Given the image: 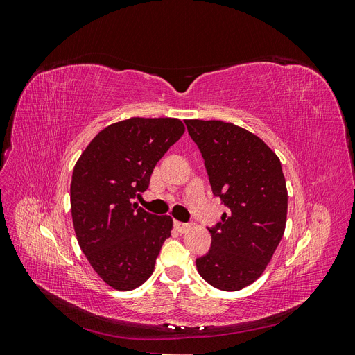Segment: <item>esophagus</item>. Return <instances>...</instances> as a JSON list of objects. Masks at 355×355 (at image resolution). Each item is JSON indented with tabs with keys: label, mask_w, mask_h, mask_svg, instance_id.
Returning <instances> with one entry per match:
<instances>
[{
	"label": "esophagus",
	"mask_w": 355,
	"mask_h": 355,
	"mask_svg": "<svg viewBox=\"0 0 355 355\" xmlns=\"http://www.w3.org/2000/svg\"><path fill=\"white\" fill-rule=\"evenodd\" d=\"M175 228H176L178 232L185 234L191 228V225L189 223H184V222H179V220H175Z\"/></svg>",
	"instance_id": "obj_1"
}]
</instances>
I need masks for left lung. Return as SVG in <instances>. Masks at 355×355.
I'll list each match as a JSON object with an SVG mask.
<instances>
[{
    "label": "left lung",
    "mask_w": 355,
    "mask_h": 355,
    "mask_svg": "<svg viewBox=\"0 0 355 355\" xmlns=\"http://www.w3.org/2000/svg\"><path fill=\"white\" fill-rule=\"evenodd\" d=\"M200 149L213 196L230 209L209 228V253L196 261L210 286L235 292L265 271L280 244L287 218L282 163L262 139L223 121L185 120Z\"/></svg>",
    "instance_id": "left-lung-1"
}]
</instances>
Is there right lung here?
I'll return each instance as SVG.
<instances>
[{"instance_id": "obj_1", "label": "right lung", "mask_w": 355, "mask_h": 355, "mask_svg": "<svg viewBox=\"0 0 355 355\" xmlns=\"http://www.w3.org/2000/svg\"><path fill=\"white\" fill-rule=\"evenodd\" d=\"M178 118H128L94 136L73 167V230L93 270L127 292L154 272L173 219L137 207L158 161L184 135Z\"/></svg>"}]
</instances>
